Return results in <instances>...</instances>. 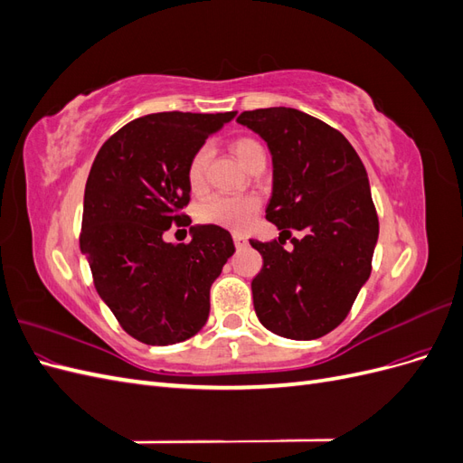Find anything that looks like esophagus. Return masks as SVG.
I'll return each mask as SVG.
<instances>
[{
	"mask_svg": "<svg viewBox=\"0 0 463 463\" xmlns=\"http://www.w3.org/2000/svg\"><path fill=\"white\" fill-rule=\"evenodd\" d=\"M232 237H233V243L237 249H241L247 245V237L241 233V232H232Z\"/></svg>",
	"mask_w": 463,
	"mask_h": 463,
	"instance_id": "34e87169",
	"label": "esophagus"
}]
</instances>
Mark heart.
Wrapping results in <instances>:
<instances>
[{
    "label": "heart",
    "mask_w": 463,
    "mask_h": 463,
    "mask_svg": "<svg viewBox=\"0 0 463 463\" xmlns=\"http://www.w3.org/2000/svg\"><path fill=\"white\" fill-rule=\"evenodd\" d=\"M232 152L245 167H253L257 162L266 160L262 145L253 137H240L232 143ZM210 160V146L203 145L191 154L187 162V185L193 191H201L204 187L206 167ZM259 199L255 194H210L197 210V216L203 223H214L222 228L241 230L249 226L250 220L259 213Z\"/></svg>",
    "instance_id": "obj_1"
}]
</instances>
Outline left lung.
I'll use <instances>...</instances> for the list:
<instances>
[{
    "mask_svg": "<svg viewBox=\"0 0 463 463\" xmlns=\"http://www.w3.org/2000/svg\"><path fill=\"white\" fill-rule=\"evenodd\" d=\"M237 121L272 152L266 220L282 230L272 241L249 240L264 262L250 282L255 313L282 338H320L342 325L371 276L378 216L365 165L338 129L299 109L243 111Z\"/></svg>",
    "mask_w": 463,
    "mask_h": 463,
    "instance_id": "obj_1",
    "label": "left lung"
}]
</instances>
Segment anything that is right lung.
<instances>
[{
	"mask_svg": "<svg viewBox=\"0 0 463 463\" xmlns=\"http://www.w3.org/2000/svg\"><path fill=\"white\" fill-rule=\"evenodd\" d=\"M233 116L150 114L123 125L96 154L79 243L98 296L138 342H184L208 318L210 286L235 250L230 232L208 223L177 245L162 235L191 223L187 162Z\"/></svg>",
	"mask_w": 463,
	"mask_h": 463,
	"instance_id": "right-lung-1",
	"label": "right lung"
}]
</instances>
